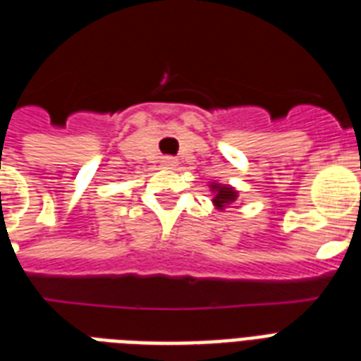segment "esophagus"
Listing matches in <instances>:
<instances>
[{
	"label": "esophagus",
	"mask_w": 361,
	"mask_h": 361,
	"mask_svg": "<svg viewBox=\"0 0 361 361\" xmlns=\"http://www.w3.org/2000/svg\"><path fill=\"white\" fill-rule=\"evenodd\" d=\"M161 164H163V169H176V164H178V161H176L174 157H164L163 161H161Z\"/></svg>",
	"instance_id": "esophagus-1"
}]
</instances>
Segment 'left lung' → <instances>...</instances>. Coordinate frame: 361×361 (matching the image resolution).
<instances>
[{
  "label": "left lung",
  "mask_w": 361,
  "mask_h": 361,
  "mask_svg": "<svg viewBox=\"0 0 361 361\" xmlns=\"http://www.w3.org/2000/svg\"><path fill=\"white\" fill-rule=\"evenodd\" d=\"M209 191L214 192V206L217 209H225L228 204H232L238 198V191L231 185H223V183H217V181H212L209 183Z\"/></svg>",
  "instance_id": "left-lung-1"
}]
</instances>
